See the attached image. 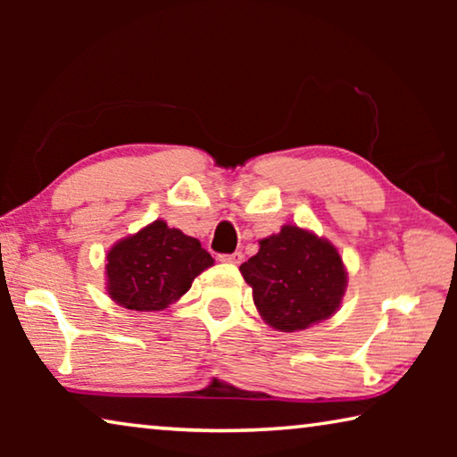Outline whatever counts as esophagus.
<instances>
[{"mask_svg":"<svg viewBox=\"0 0 457 457\" xmlns=\"http://www.w3.org/2000/svg\"><path fill=\"white\" fill-rule=\"evenodd\" d=\"M242 252H234V253H221L220 260L221 262H228V264H239L242 262Z\"/></svg>","mask_w":457,"mask_h":457,"instance_id":"1","label":"esophagus"}]
</instances>
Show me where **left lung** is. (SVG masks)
<instances>
[{
    "mask_svg": "<svg viewBox=\"0 0 457 457\" xmlns=\"http://www.w3.org/2000/svg\"><path fill=\"white\" fill-rule=\"evenodd\" d=\"M239 270L260 314L282 332L303 330L335 314L346 286L337 247L296 226L262 239L260 252Z\"/></svg>",
    "mask_w": 457,
    "mask_h": 457,
    "instance_id": "obj_1",
    "label": "left lung"
}]
</instances>
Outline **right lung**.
<instances>
[{
	"mask_svg": "<svg viewBox=\"0 0 457 457\" xmlns=\"http://www.w3.org/2000/svg\"><path fill=\"white\" fill-rule=\"evenodd\" d=\"M108 294L130 311H163L213 264L199 239L153 221L108 252Z\"/></svg>",
	"mask_w": 457,
	"mask_h": 457,
	"instance_id": "1",
	"label": "right lung"
}]
</instances>
